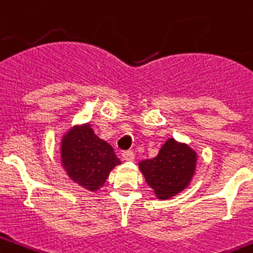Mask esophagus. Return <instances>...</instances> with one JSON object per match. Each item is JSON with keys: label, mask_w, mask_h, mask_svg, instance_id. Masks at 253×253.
Wrapping results in <instances>:
<instances>
[{"label": "esophagus", "mask_w": 253, "mask_h": 253, "mask_svg": "<svg viewBox=\"0 0 253 253\" xmlns=\"http://www.w3.org/2000/svg\"><path fill=\"white\" fill-rule=\"evenodd\" d=\"M122 159L125 160V162H132L135 156H134V152L132 151H125L122 153Z\"/></svg>", "instance_id": "esophagus-1"}]
</instances>
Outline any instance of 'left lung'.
<instances>
[{"label": "left lung", "mask_w": 253, "mask_h": 253, "mask_svg": "<svg viewBox=\"0 0 253 253\" xmlns=\"http://www.w3.org/2000/svg\"><path fill=\"white\" fill-rule=\"evenodd\" d=\"M138 167L157 199L169 200L190 185L197 167V152L185 142L169 138L156 157L139 162Z\"/></svg>", "instance_id": "left-lung-1"}]
</instances>
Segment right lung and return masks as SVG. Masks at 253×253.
Returning a JSON list of instances; mask_svg holds the SVG:
<instances>
[{
  "label": "right lung",
  "instance_id": "right-lung-1",
  "mask_svg": "<svg viewBox=\"0 0 253 253\" xmlns=\"http://www.w3.org/2000/svg\"><path fill=\"white\" fill-rule=\"evenodd\" d=\"M60 159L70 179L89 192L102 188L109 172L121 164L114 148L97 137L90 123L75 125L61 137Z\"/></svg>",
  "mask_w": 253,
  "mask_h": 253
}]
</instances>
